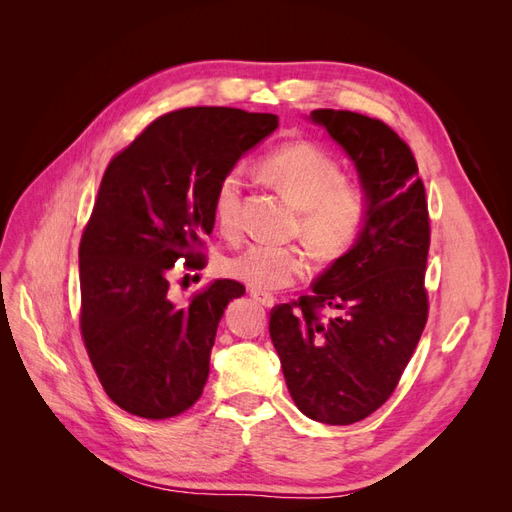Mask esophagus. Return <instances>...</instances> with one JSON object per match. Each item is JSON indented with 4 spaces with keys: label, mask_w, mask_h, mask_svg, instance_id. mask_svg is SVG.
Masks as SVG:
<instances>
[{
    "label": "esophagus",
    "mask_w": 512,
    "mask_h": 512,
    "mask_svg": "<svg viewBox=\"0 0 512 512\" xmlns=\"http://www.w3.org/2000/svg\"><path fill=\"white\" fill-rule=\"evenodd\" d=\"M250 294L252 297L260 303V305H265V307H273V303H275V297L271 292H267V290H258V288H250Z\"/></svg>",
    "instance_id": "1"
}]
</instances>
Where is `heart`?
I'll use <instances>...</instances> for the list:
<instances>
[{
	"label": "heart",
	"mask_w": 512,
	"mask_h": 512,
	"mask_svg": "<svg viewBox=\"0 0 512 512\" xmlns=\"http://www.w3.org/2000/svg\"><path fill=\"white\" fill-rule=\"evenodd\" d=\"M260 175L299 211V230L322 258H337L361 239L369 218L363 181L348 179L331 151L312 141H290L260 160ZM243 181L226 173L213 196L215 224L226 237L241 232ZM224 275L258 290H284L309 273V258L297 245L256 241L222 260Z\"/></svg>",
	"instance_id": "heart-1"
}]
</instances>
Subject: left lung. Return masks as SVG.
Wrapping results in <instances>:
<instances>
[{"instance_id":"1","label":"left lung","mask_w":512,"mask_h":512,"mask_svg":"<svg viewBox=\"0 0 512 512\" xmlns=\"http://www.w3.org/2000/svg\"><path fill=\"white\" fill-rule=\"evenodd\" d=\"M312 119L356 164L369 218L312 292L271 309L269 333L297 408L318 423L352 425L395 393L423 335L429 209L412 149L384 121L333 108ZM327 308L336 314L324 317Z\"/></svg>"}]
</instances>
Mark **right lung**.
Listing matches in <instances>:
<instances>
[{"instance_id": "right-lung-1", "label": "right lung", "mask_w": 512, "mask_h": 512, "mask_svg": "<svg viewBox=\"0 0 512 512\" xmlns=\"http://www.w3.org/2000/svg\"><path fill=\"white\" fill-rule=\"evenodd\" d=\"M277 123L228 106L179 108L108 162L79 245L81 337L121 410L162 421L203 395L220 318L245 286L213 280L177 305L170 275L181 262L207 265L215 188Z\"/></svg>"}]
</instances>
